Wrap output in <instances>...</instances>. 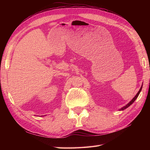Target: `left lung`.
I'll return each instance as SVG.
<instances>
[{
    "instance_id": "8db88e82",
    "label": "left lung",
    "mask_w": 150,
    "mask_h": 150,
    "mask_svg": "<svg viewBox=\"0 0 150 150\" xmlns=\"http://www.w3.org/2000/svg\"><path fill=\"white\" fill-rule=\"evenodd\" d=\"M142 87H141V88H140V89L139 90V91L138 92V93L137 94V95H136V96L134 97V98L132 99V100H131L128 104H126V105L125 106H124L123 108H121L120 110H125V109H126L127 108H128L131 104H132L134 102V101L136 100V99H137V98H138V96H139V93H140V92H141V91H142Z\"/></svg>"
}]
</instances>
